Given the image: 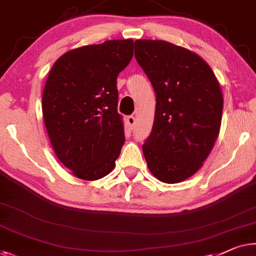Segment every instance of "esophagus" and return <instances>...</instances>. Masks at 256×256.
<instances>
[{"mask_svg": "<svg viewBox=\"0 0 256 256\" xmlns=\"http://www.w3.org/2000/svg\"><path fill=\"white\" fill-rule=\"evenodd\" d=\"M127 124H129V127H130L132 129L135 127V124H136V119H135V116H129L128 118H127Z\"/></svg>", "mask_w": 256, "mask_h": 256, "instance_id": "esophagus-1", "label": "esophagus"}]
</instances>
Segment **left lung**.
<instances>
[{"label":"left lung","mask_w":256,"mask_h":256,"mask_svg":"<svg viewBox=\"0 0 256 256\" xmlns=\"http://www.w3.org/2000/svg\"><path fill=\"white\" fill-rule=\"evenodd\" d=\"M135 58L156 92L152 130L142 146L148 168L162 182H181L202 168L220 135V82L200 55L164 40H136Z\"/></svg>","instance_id":"8db88e82"}]
</instances>
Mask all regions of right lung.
Here are the masks:
<instances>
[{"label": "right lung", "mask_w": 256, "mask_h": 256, "mask_svg": "<svg viewBox=\"0 0 256 256\" xmlns=\"http://www.w3.org/2000/svg\"><path fill=\"white\" fill-rule=\"evenodd\" d=\"M132 39L68 50L55 61L42 94V116L55 154L82 180L116 168L124 143L116 78L132 58Z\"/></svg>", "instance_id": "obj_1"}]
</instances>
